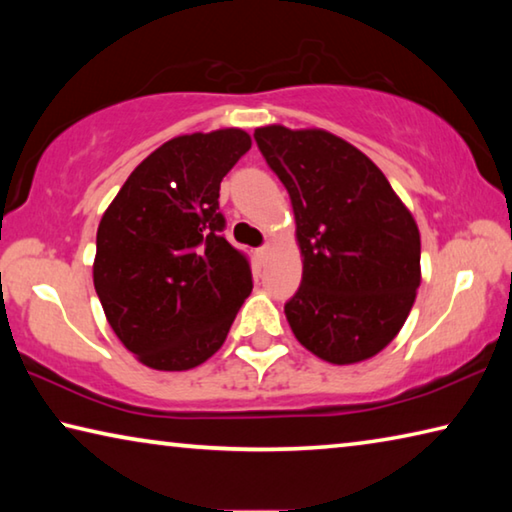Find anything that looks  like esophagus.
Masks as SVG:
<instances>
[{"mask_svg":"<svg viewBox=\"0 0 512 512\" xmlns=\"http://www.w3.org/2000/svg\"><path fill=\"white\" fill-rule=\"evenodd\" d=\"M255 253H257V257H259V259H262V262H264V259H266L268 255H271V244H264L262 248H257V250H255Z\"/></svg>","mask_w":512,"mask_h":512,"instance_id":"esophagus-1","label":"esophagus"}]
</instances>
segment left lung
I'll return each mask as SVG.
<instances>
[{
    "label": "left lung",
    "mask_w": 512,
    "mask_h": 512,
    "mask_svg": "<svg viewBox=\"0 0 512 512\" xmlns=\"http://www.w3.org/2000/svg\"><path fill=\"white\" fill-rule=\"evenodd\" d=\"M255 140L296 216L302 282L284 305L293 334L336 366L375 357L420 287L418 223L377 164L341 137L271 124Z\"/></svg>",
    "instance_id": "1"
}]
</instances>
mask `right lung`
Instances as JSON below:
<instances>
[{"label": "right lung", "mask_w": 512, "mask_h": 512, "mask_svg": "<svg viewBox=\"0 0 512 512\" xmlns=\"http://www.w3.org/2000/svg\"><path fill=\"white\" fill-rule=\"evenodd\" d=\"M250 144L241 128L173 137L137 164L101 216L94 289L144 366H201L253 291L248 257L221 235L219 212L221 180Z\"/></svg>", "instance_id": "obj_1"}]
</instances>
